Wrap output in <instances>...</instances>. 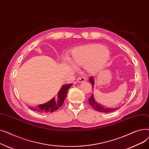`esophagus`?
Wrapping results in <instances>:
<instances>
[{
	"mask_svg": "<svg viewBox=\"0 0 149 149\" xmlns=\"http://www.w3.org/2000/svg\"><path fill=\"white\" fill-rule=\"evenodd\" d=\"M84 81H86V79L84 77H80L79 78H78L77 79V81L79 83H82Z\"/></svg>",
	"mask_w": 149,
	"mask_h": 149,
	"instance_id": "esophagus-1",
	"label": "esophagus"
}]
</instances>
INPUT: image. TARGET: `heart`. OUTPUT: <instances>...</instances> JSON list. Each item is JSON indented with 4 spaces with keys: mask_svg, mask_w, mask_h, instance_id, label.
I'll return each instance as SVG.
<instances>
[{
    "mask_svg": "<svg viewBox=\"0 0 149 149\" xmlns=\"http://www.w3.org/2000/svg\"><path fill=\"white\" fill-rule=\"evenodd\" d=\"M110 56V51L100 44H89L77 47L71 52L70 61L76 66H85L89 73H95Z\"/></svg>",
    "mask_w": 149,
    "mask_h": 149,
    "instance_id": "heart-1",
    "label": "heart"
}]
</instances>
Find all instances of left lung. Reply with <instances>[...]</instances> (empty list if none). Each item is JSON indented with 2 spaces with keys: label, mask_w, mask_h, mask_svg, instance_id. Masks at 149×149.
I'll use <instances>...</instances> for the list:
<instances>
[{
  "label": "left lung",
  "mask_w": 149,
  "mask_h": 149,
  "mask_svg": "<svg viewBox=\"0 0 149 149\" xmlns=\"http://www.w3.org/2000/svg\"><path fill=\"white\" fill-rule=\"evenodd\" d=\"M89 81L91 83L92 89H93V85H94V79H93V77H91L89 79ZM89 102L91 107L95 109V111L100 112H102V113H109V112H111L116 111V109H118L120 107H116V108H107L105 106H103L102 105L98 103L96 100H95L94 97H93V95L92 94L91 97L89 98Z\"/></svg>",
  "instance_id": "8db88e82"
}]
</instances>
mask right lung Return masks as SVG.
Listing matches in <instances>:
<instances>
[{"instance_id":"1","label":"right lung","mask_w":149,"mask_h":149,"mask_svg":"<svg viewBox=\"0 0 149 149\" xmlns=\"http://www.w3.org/2000/svg\"><path fill=\"white\" fill-rule=\"evenodd\" d=\"M72 83L65 84L62 86L60 91L58 92V96L57 97H54L48 102H47L43 104L38 105L37 107H29L31 110L34 111L36 112L46 113H52L56 111L61 107L63 104L64 100H65L68 91L71 87Z\"/></svg>"}]
</instances>
